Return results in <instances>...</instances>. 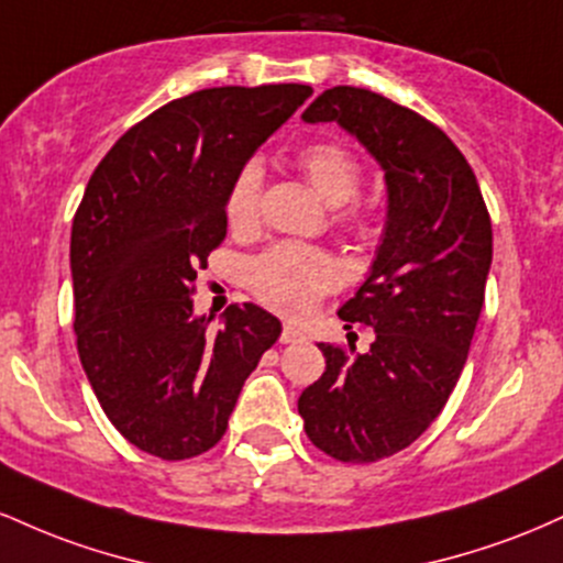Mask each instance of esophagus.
<instances>
[{
    "mask_svg": "<svg viewBox=\"0 0 563 563\" xmlns=\"http://www.w3.org/2000/svg\"><path fill=\"white\" fill-rule=\"evenodd\" d=\"M301 339H303L301 328L290 325V322H286V325H283V333H280L283 344H296V341H301Z\"/></svg>",
    "mask_w": 563,
    "mask_h": 563,
    "instance_id": "esophagus-1",
    "label": "esophagus"
}]
</instances>
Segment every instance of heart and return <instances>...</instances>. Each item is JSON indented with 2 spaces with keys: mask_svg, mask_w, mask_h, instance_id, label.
<instances>
[{
  "mask_svg": "<svg viewBox=\"0 0 563 563\" xmlns=\"http://www.w3.org/2000/svg\"><path fill=\"white\" fill-rule=\"evenodd\" d=\"M299 166L325 203L344 206L360 187V166L346 147L335 142H312L299 151ZM262 166L245 164L228 192V219L235 230H251L260 219ZM346 222H363V211L349 209ZM245 283L269 309L303 314L341 283V267L325 251L303 243H277L249 264Z\"/></svg>",
  "mask_w": 563,
  "mask_h": 563,
  "instance_id": "heart-1",
  "label": "heart"
}]
</instances>
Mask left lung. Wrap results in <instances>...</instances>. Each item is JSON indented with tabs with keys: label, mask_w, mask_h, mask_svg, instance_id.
Listing matches in <instances>:
<instances>
[{
	"label": "left lung",
	"mask_w": 563,
	"mask_h": 563,
	"mask_svg": "<svg viewBox=\"0 0 563 563\" xmlns=\"http://www.w3.org/2000/svg\"><path fill=\"white\" fill-rule=\"evenodd\" d=\"M301 119L341 126L384 172L376 260L339 309L376 339L354 357L320 341L325 373L299 397L314 448L376 463L416 442L461 378L493 264V224L468 161L418 113L367 89L333 87Z\"/></svg>",
	"instance_id": "1"
}]
</instances>
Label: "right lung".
I'll return each mask as SVG.
<instances>
[{"instance_id": "1", "label": "right lung", "mask_w": 563, "mask_h": 563, "mask_svg": "<svg viewBox=\"0 0 563 563\" xmlns=\"http://www.w3.org/2000/svg\"><path fill=\"white\" fill-rule=\"evenodd\" d=\"M307 84L200 89L132 126L100 161L70 228L74 331L106 416L142 452L185 461L228 429L245 378L283 325L232 303L222 328L192 283L228 235V192Z\"/></svg>"}]
</instances>
